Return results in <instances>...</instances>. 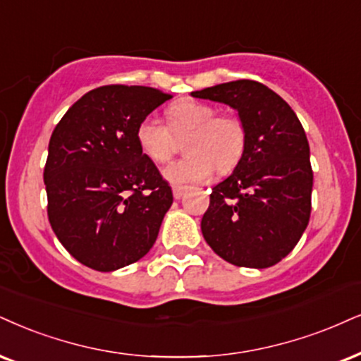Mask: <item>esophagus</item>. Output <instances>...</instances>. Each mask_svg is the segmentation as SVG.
<instances>
[{
    "mask_svg": "<svg viewBox=\"0 0 361 361\" xmlns=\"http://www.w3.org/2000/svg\"><path fill=\"white\" fill-rule=\"evenodd\" d=\"M185 189L184 188H173L172 189V194H173V199H180L182 195H184Z\"/></svg>",
    "mask_w": 361,
    "mask_h": 361,
    "instance_id": "obj_1",
    "label": "esophagus"
}]
</instances>
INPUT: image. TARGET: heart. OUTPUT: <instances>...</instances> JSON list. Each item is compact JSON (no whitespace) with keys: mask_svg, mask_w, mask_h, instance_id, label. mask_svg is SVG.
<instances>
[{"mask_svg":"<svg viewBox=\"0 0 361 361\" xmlns=\"http://www.w3.org/2000/svg\"><path fill=\"white\" fill-rule=\"evenodd\" d=\"M216 114L214 106L204 102H176L167 109L169 127L154 117L140 120L135 130L137 145L147 159L164 164L176 150L173 137H188L184 142L188 155L164 169V177L176 185L207 180L214 169L228 173L243 159L246 127L235 115Z\"/></svg>","mask_w":361,"mask_h":361,"instance_id":"b5f03b06","label":"heart"}]
</instances>
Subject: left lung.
<instances>
[{
  "label": "left lung",
  "mask_w": 361,
  "mask_h": 361,
  "mask_svg": "<svg viewBox=\"0 0 361 361\" xmlns=\"http://www.w3.org/2000/svg\"><path fill=\"white\" fill-rule=\"evenodd\" d=\"M190 95L229 105L246 127L243 159L212 188L204 239L231 264L269 268L293 251L310 221L313 171L303 126L278 93L252 80Z\"/></svg>",
  "instance_id": "1"
}]
</instances>
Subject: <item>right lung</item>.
Instances as JSON below:
<instances>
[{
	"label": "right lung",
	"mask_w": 361,
	"mask_h": 361,
	"mask_svg": "<svg viewBox=\"0 0 361 361\" xmlns=\"http://www.w3.org/2000/svg\"><path fill=\"white\" fill-rule=\"evenodd\" d=\"M169 93L106 85L70 106L48 144L43 179L58 241L88 268L110 273L144 257L172 206V189L140 152L137 126Z\"/></svg>",
	"instance_id": "right-lung-1"
}]
</instances>
